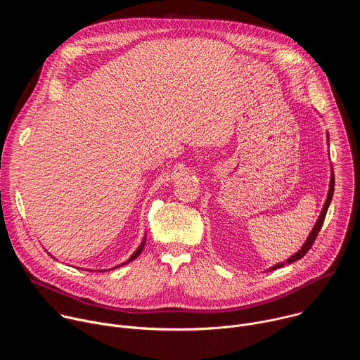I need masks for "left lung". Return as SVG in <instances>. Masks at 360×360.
<instances>
[{"label": "left lung", "instance_id": "left-lung-1", "mask_svg": "<svg viewBox=\"0 0 360 360\" xmlns=\"http://www.w3.org/2000/svg\"><path fill=\"white\" fill-rule=\"evenodd\" d=\"M328 142H329V135H328ZM333 191H335V175H333V169H332L328 196H326V200H325V205H323V210H322V212H321V215H319V218H318V221H316V224H315L312 232L309 233V236H307V239H306V242L303 243V246H302L295 255H292L289 259H286V262H281V264H278V265H274L272 268H269V271H275V269H278V268H282L285 264H292V262H295V261L303 258V256L307 253V250L311 249V246L314 245V242H315V239H316V236H318V233H319V231H321V228H322V225H323V221H325L328 208H329L332 196H333Z\"/></svg>", "mask_w": 360, "mask_h": 360}]
</instances>
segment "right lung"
I'll return each instance as SVG.
<instances>
[{
    "mask_svg": "<svg viewBox=\"0 0 360 360\" xmlns=\"http://www.w3.org/2000/svg\"><path fill=\"white\" fill-rule=\"evenodd\" d=\"M145 240H146V239H145V238H143V240H142V242H141V245H139V246H138V249H136V250H135V252H134V253H132V256H131V258H129V259H128V261H127V262H124V264H121V265H118V266H115V268H120V266H124V265H127V264H129V262H131V261H134V259H136V258H138V256H139V253H141V252H142V249H143V245H145ZM115 268H112V269H115Z\"/></svg>",
    "mask_w": 360,
    "mask_h": 360,
    "instance_id": "right-lung-1",
    "label": "right lung"
}]
</instances>
